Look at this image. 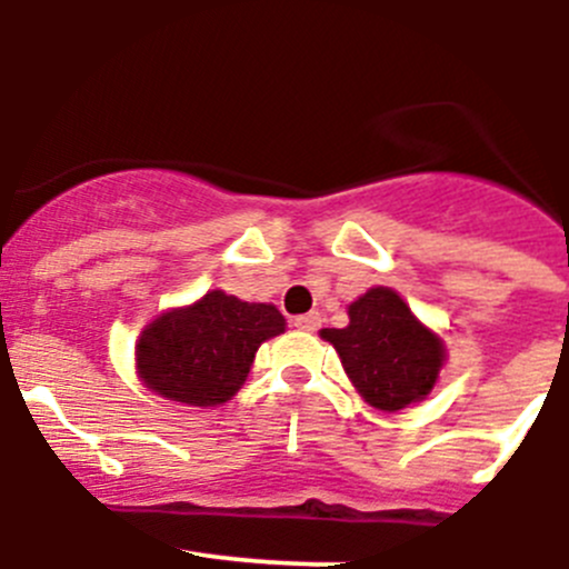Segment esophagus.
Instances as JSON below:
<instances>
[{"instance_id": "obj_1", "label": "esophagus", "mask_w": 569, "mask_h": 569, "mask_svg": "<svg viewBox=\"0 0 569 569\" xmlns=\"http://www.w3.org/2000/svg\"><path fill=\"white\" fill-rule=\"evenodd\" d=\"M297 326V329H303V331H317L320 329V322H322V317L317 315V311H309V315H300V317H295V320H291Z\"/></svg>"}]
</instances>
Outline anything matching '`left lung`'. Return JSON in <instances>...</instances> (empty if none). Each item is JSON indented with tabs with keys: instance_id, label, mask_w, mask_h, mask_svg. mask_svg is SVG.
Listing matches in <instances>:
<instances>
[{
	"instance_id": "obj_1",
	"label": "left lung",
	"mask_w": 569,
	"mask_h": 569,
	"mask_svg": "<svg viewBox=\"0 0 569 569\" xmlns=\"http://www.w3.org/2000/svg\"><path fill=\"white\" fill-rule=\"evenodd\" d=\"M320 337L335 346L355 391L386 413L422 402L448 360L442 337L388 286L357 297L346 329H322Z\"/></svg>"
}]
</instances>
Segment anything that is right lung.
<instances>
[{
	"label": "right lung",
	"instance_id": "1",
	"mask_svg": "<svg viewBox=\"0 0 569 569\" xmlns=\"http://www.w3.org/2000/svg\"><path fill=\"white\" fill-rule=\"evenodd\" d=\"M283 331L278 306L212 289L196 303L161 311L141 329L138 380L181 406L218 408L247 382L258 348Z\"/></svg>",
	"mask_w": 569,
	"mask_h": 569
}]
</instances>
